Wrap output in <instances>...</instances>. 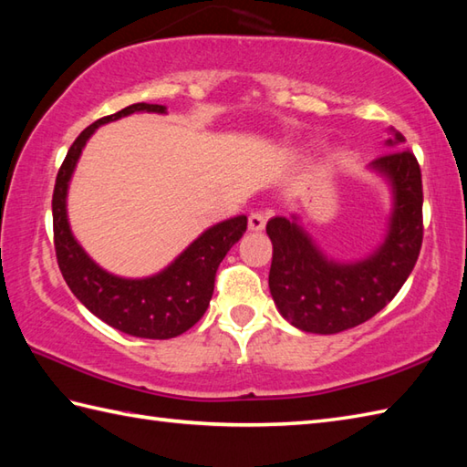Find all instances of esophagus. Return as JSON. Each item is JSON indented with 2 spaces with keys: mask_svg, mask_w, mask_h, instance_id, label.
<instances>
[{
  "mask_svg": "<svg viewBox=\"0 0 467 467\" xmlns=\"http://www.w3.org/2000/svg\"><path fill=\"white\" fill-rule=\"evenodd\" d=\"M269 216H271L269 211H261V208L253 211L249 214V228H251V231H263L266 221H269Z\"/></svg>",
  "mask_w": 467,
  "mask_h": 467,
  "instance_id": "1",
  "label": "esophagus"
}]
</instances>
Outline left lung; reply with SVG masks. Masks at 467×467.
Here are the masks:
<instances>
[{
	"mask_svg": "<svg viewBox=\"0 0 467 467\" xmlns=\"http://www.w3.org/2000/svg\"><path fill=\"white\" fill-rule=\"evenodd\" d=\"M403 142L395 134L389 146ZM391 181L395 206L385 243L355 265L327 261L301 226L285 216L266 223L273 243L269 289L281 315L306 333L333 335L369 321L408 281L423 241V186L418 158L398 148L371 162Z\"/></svg>",
	"mask_w": 467,
	"mask_h": 467,
	"instance_id": "left-lung-1",
	"label": "left lung"
}]
</instances>
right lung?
<instances>
[{"instance_id":"obj_1","label":"right lung","mask_w":467,"mask_h":467,"mask_svg":"<svg viewBox=\"0 0 467 467\" xmlns=\"http://www.w3.org/2000/svg\"><path fill=\"white\" fill-rule=\"evenodd\" d=\"M142 110L164 112V106L146 102L128 106L88 126L69 146L57 171L52 196L54 249L57 266L69 291L98 319L118 331L142 337V339H172L191 329L204 315L213 299L218 265L244 234L246 216L228 218L208 228L162 273L134 281L102 271L76 243L66 216L67 182L88 138L100 124Z\"/></svg>"}]
</instances>
